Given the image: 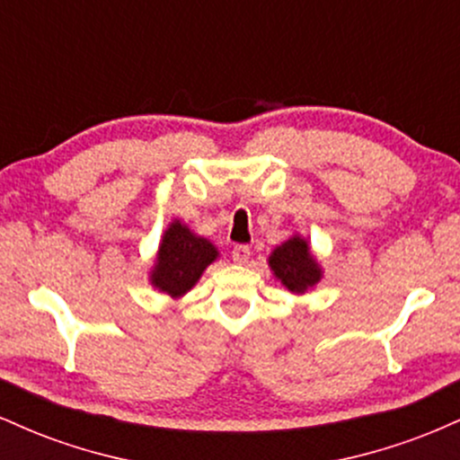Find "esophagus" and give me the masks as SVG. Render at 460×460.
<instances>
[{
	"instance_id": "34e87169",
	"label": "esophagus",
	"mask_w": 460,
	"mask_h": 460,
	"mask_svg": "<svg viewBox=\"0 0 460 460\" xmlns=\"http://www.w3.org/2000/svg\"><path fill=\"white\" fill-rule=\"evenodd\" d=\"M231 257H234L235 263H246L251 260V248L244 244H237L234 246V251H231Z\"/></svg>"
}]
</instances>
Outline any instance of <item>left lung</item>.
I'll list each match as a JSON object with an SVG mask.
<instances>
[{"instance_id": "left-lung-1", "label": "left lung", "mask_w": 460, "mask_h": 460, "mask_svg": "<svg viewBox=\"0 0 460 460\" xmlns=\"http://www.w3.org/2000/svg\"><path fill=\"white\" fill-rule=\"evenodd\" d=\"M268 266H270L272 277L281 281L289 294H296V296L314 292L315 285L324 277V270H322L318 257L311 251L307 237L300 234H292L274 248L268 255Z\"/></svg>"}]
</instances>
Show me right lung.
<instances>
[{
	"instance_id": "obj_1",
	"label": "right lung",
	"mask_w": 460,
	"mask_h": 460,
	"mask_svg": "<svg viewBox=\"0 0 460 460\" xmlns=\"http://www.w3.org/2000/svg\"><path fill=\"white\" fill-rule=\"evenodd\" d=\"M218 257L220 252L214 242L194 234L183 220L172 218V223L164 229L160 246L153 257L151 288L172 300L183 298Z\"/></svg>"
}]
</instances>
